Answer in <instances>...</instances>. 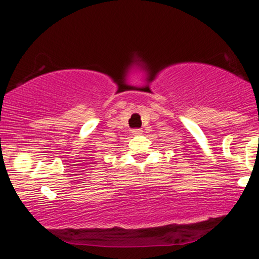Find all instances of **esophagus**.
Wrapping results in <instances>:
<instances>
[{"mask_svg": "<svg viewBox=\"0 0 259 259\" xmlns=\"http://www.w3.org/2000/svg\"><path fill=\"white\" fill-rule=\"evenodd\" d=\"M132 134H133V136H140V134H143V130H141V128H134V130H132Z\"/></svg>", "mask_w": 259, "mask_h": 259, "instance_id": "esophagus-1", "label": "esophagus"}]
</instances>
